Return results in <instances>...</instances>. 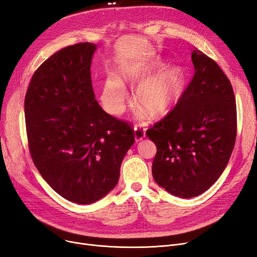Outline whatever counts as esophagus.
<instances>
[{
	"mask_svg": "<svg viewBox=\"0 0 257 257\" xmlns=\"http://www.w3.org/2000/svg\"><path fill=\"white\" fill-rule=\"evenodd\" d=\"M144 138H145V130L143 128L136 126L135 127V139H136V142L142 141Z\"/></svg>",
	"mask_w": 257,
	"mask_h": 257,
	"instance_id": "1",
	"label": "esophagus"
}]
</instances>
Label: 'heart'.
Returning <instances> with one entry per match:
<instances>
[{
    "mask_svg": "<svg viewBox=\"0 0 257 257\" xmlns=\"http://www.w3.org/2000/svg\"><path fill=\"white\" fill-rule=\"evenodd\" d=\"M163 64L162 59L154 57L148 60L128 63L121 69V75L126 80L141 81L135 90V99L153 116L167 113L181 96L183 90V72L178 65H166L148 77L162 68ZM127 97V90L122 80L118 76H109L103 83L100 94L103 109L113 115H118L125 110Z\"/></svg>",
    "mask_w": 257,
    "mask_h": 257,
    "instance_id": "obj_1",
    "label": "heart"
}]
</instances>
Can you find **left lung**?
<instances>
[{"label":"left lung","instance_id":"1","mask_svg":"<svg viewBox=\"0 0 257 257\" xmlns=\"http://www.w3.org/2000/svg\"><path fill=\"white\" fill-rule=\"evenodd\" d=\"M195 74L175 109L147 130L157 146L155 181L174 196L193 198L218 180L236 140V103L229 78L194 50Z\"/></svg>","mask_w":257,"mask_h":257}]
</instances>
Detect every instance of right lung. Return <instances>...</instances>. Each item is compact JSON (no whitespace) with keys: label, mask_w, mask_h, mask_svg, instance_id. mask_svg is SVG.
<instances>
[{"label":"right lung","mask_w":257,"mask_h":257,"mask_svg":"<svg viewBox=\"0 0 257 257\" xmlns=\"http://www.w3.org/2000/svg\"><path fill=\"white\" fill-rule=\"evenodd\" d=\"M97 45H71L34 73L25 95L27 140L33 162L54 191L90 204L116 186L123 157L135 143L126 121L95 100L92 57Z\"/></svg>","instance_id":"1"}]
</instances>
